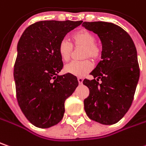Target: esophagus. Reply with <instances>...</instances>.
Returning a JSON list of instances; mask_svg holds the SVG:
<instances>
[{"label":"esophagus","mask_w":146,"mask_h":146,"mask_svg":"<svg viewBox=\"0 0 146 146\" xmlns=\"http://www.w3.org/2000/svg\"><path fill=\"white\" fill-rule=\"evenodd\" d=\"M78 82H79V84H81L83 83V78H81V77H79L78 78Z\"/></svg>","instance_id":"obj_1"}]
</instances>
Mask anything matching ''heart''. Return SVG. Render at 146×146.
I'll return each instance as SVG.
<instances>
[{
    "mask_svg": "<svg viewBox=\"0 0 146 146\" xmlns=\"http://www.w3.org/2000/svg\"><path fill=\"white\" fill-rule=\"evenodd\" d=\"M72 44L66 40L60 41L57 52L63 62H68L72 55L73 47L75 48H82L81 57L83 61H75L67 64L65 66V71L68 74L78 77L84 76L93 69V64L89 59L97 62L102 56V48L98 44L96 37L91 31L87 29H80L74 33L71 36Z\"/></svg>",
    "mask_w": 146,
    "mask_h": 146,
    "instance_id": "heart-1",
    "label": "heart"
}]
</instances>
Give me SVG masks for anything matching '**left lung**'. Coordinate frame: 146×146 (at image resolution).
Instances as JSON below:
<instances>
[{
  "label": "left lung",
  "mask_w": 146,
  "mask_h": 146,
  "mask_svg": "<svg viewBox=\"0 0 146 146\" xmlns=\"http://www.w3.org/2000/svg\"><path fill=\"white\" fill-rule=\"evenodd\" d=\"M83 26L98 34L103 48L102 61L90 73L94 79L83 81L90 90L84 110L91 120L112 125L124 117L134 98L140 77L136 48L118 25L97 21L84 22Z\"/></svg>",
  "instance_id": "left-lung-1"
}]
</instances>
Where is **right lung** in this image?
Returning a JSON list of instances; mask_svg holds the SVG:
<instances>
[{
    "label": "right lung",
    "instance_id": "1",
    "mask_svg": "<svg viewBox=\"0 0 146 146\" xmlns=\"http://www.w3.org/2000/svg\"><path fill=\"white\" fill-rule=\"evenodd\" d=\"M81 24V20L38 21L29 26L19 40L14 66L16 98L26 118L37 127H51L62 121L65 101L79 84L75 76H58L63 62L57 47Z\"/></svg>",
    "mask_w": 146,
    "mask_h": 146
}]
</instances>
